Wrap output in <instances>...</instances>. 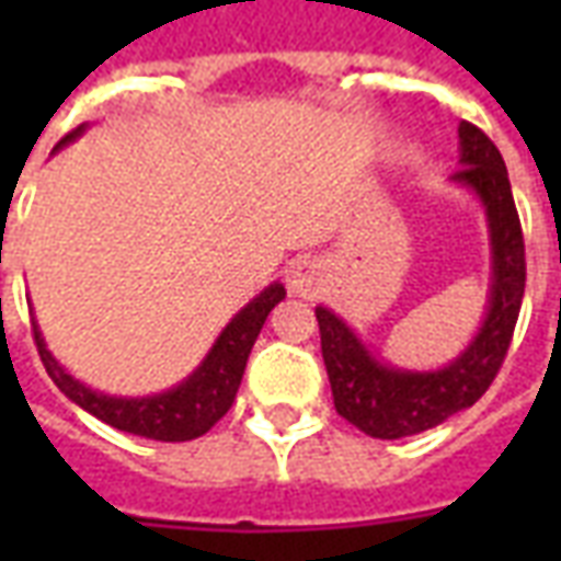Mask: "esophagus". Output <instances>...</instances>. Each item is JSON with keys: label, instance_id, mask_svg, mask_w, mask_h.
I'll return each mask as SVG.
<instances>
[{"label": "esophagus", "instance_id": "obj_1", "mask_svg": "<svg viewBox=\"0 0 561 561\" xmlns=\"http://www.w3.org/2000/svg\"><path fill=\"white\" fill-rule=\"evenodd\" d=\"M321 285H324V267L318 261H294L288 270V291L294 297L312 300L321 294Z\"/></svg>", "mask_w": 561, "mask_h": 561}]
</instances>
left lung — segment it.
I'll use <instances>...</instances> for the list:
<instances>
[{"mask_svg": "<svg viewBox=\"0 0 561 561\" xmlns=\"http://www.w3.org/2000/svg\"><path fill=\"white\" fill-rule=\"evenodd\" d=\"M457 135L459 171L450 173V183L478 197L490 233L486 312L469 345L438 369H409L376 357L348 321L316 306L333 405L373 438L426 433L471 409L493 385L514 336L526 288V249L505 159L478 126L459 123Z\"/></svg>", "mask_w": 561, "mask_h": 561, "instance_id": "1", "label": "left lung"}]
</instances>
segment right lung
<instances>
[{
  "label": "right lung",
  "mask_w": 561,
  "mask_h": 561,
  "mask_svg": "<svg viewBox=\"0 0 561 561\" xmlns=\"http://www.w3.org/2000/svg\"><path fill=\"white\" fill-rule=\"evenodd\" d=\"M87 128H90L87 123L75 128L71 135L59 140L56 149L78 140ZM282 300H285V285L270 282L264 291L252 297L221 328L207 357L180 385L161 390V393H149V397H114V393L83 385L80 378L71 376L66 366L56 360L38 324H35V342H38V354H42L47 376L54 378L56 388L62 390L75 405H80L83 412L111 423L114 430H123V433L144 435V438H156V442H188V438L207 433L213 423L228 414L233 397H237V388L243 381L245 360L252 354L257 333Z\"/></svg>",
  "instance_id": "obj_1"
}]
</instances>
